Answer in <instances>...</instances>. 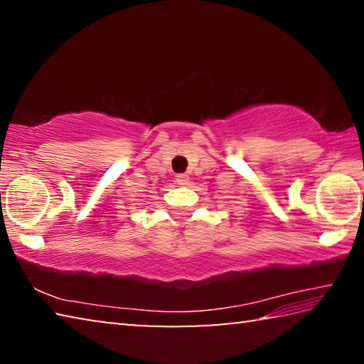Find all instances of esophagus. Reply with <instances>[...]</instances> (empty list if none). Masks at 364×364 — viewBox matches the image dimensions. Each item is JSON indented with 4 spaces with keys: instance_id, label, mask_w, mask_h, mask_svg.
<instances>
[{
    "instance_id": "1",
    "label": "esophagus",
    "mask_w": 364,
    "mask_h": 364,
    "mask_svg": "<svg viewBox=\"0 0 364 364\" xmlns=\"http://www.w3.org/2000/svg\"><path fill=\"white\" fill-rule=\"evenodd\" d=\"M176 183L180 184V186H186V184L189 183V176L184 175V173L176 175Z\"/></svg>"
}]
</instances>
